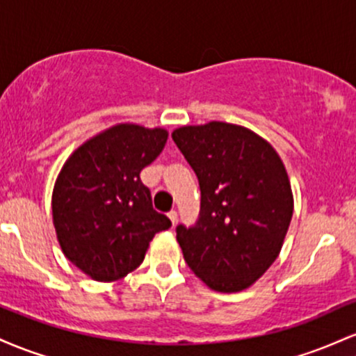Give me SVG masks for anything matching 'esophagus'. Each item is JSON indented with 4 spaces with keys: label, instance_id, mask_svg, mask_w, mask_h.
<instances>
[{
    "label": "esophagus",
    "instance_id": "obj_1",
    "mask_svg": "<svg viewBox=\"0 0 356 356\" xmlns=\"http://www.w3.org/2000/svg\"><path fill=\"white\" fill-rule=\"evenodd\" d=\"M169 219H170V222H172V224L177 222V211H170L169 212Z\"/></svg>",
    "mask_w": 356,
    "mask_h": 356
}]
</instances>
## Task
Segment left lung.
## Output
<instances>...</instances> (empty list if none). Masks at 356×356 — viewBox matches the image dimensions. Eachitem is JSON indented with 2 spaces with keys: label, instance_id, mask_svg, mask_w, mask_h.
I'll use <instances>...</instances> for the list:
<instances>
[{
  "label": "left lung",
  "instance_id": "8db88e82",
  "mask_svg": "<svg viewBox=\"0 0 356 356\" xmlns=\"http://www.w3.org/2000/svg\"><path fill=\"white\" fill-rule=\"evenodd\" d=\"M172 138L201 187L197 222L177 226L184 259L214 291H243L275 263L291 222L283 161L263 137L227 122L179 127Z\"/></svg>",
  "mask_w": 356,
  "mask_h": 356
}]
</instances>
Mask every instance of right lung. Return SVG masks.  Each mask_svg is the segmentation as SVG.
<instances>
[{
    "mask_svg": "<svg viewBox=\"0 0 356 356\" xmlns=\"http://www.w3.org/2000/svg\"><path fill=\"white\" fill-rule=\"evenodd\" d=\"M167 137L161 127L117 124L83 142L61 167L53 226L65 257L92 280H122L140 266L154 236L172 226L140 181Z\"/></svg>",
    "mask_w": 356,
    "mask_h": 356,
    "instance_id": "1",
    "label": "right lung"
}]
</instances>
